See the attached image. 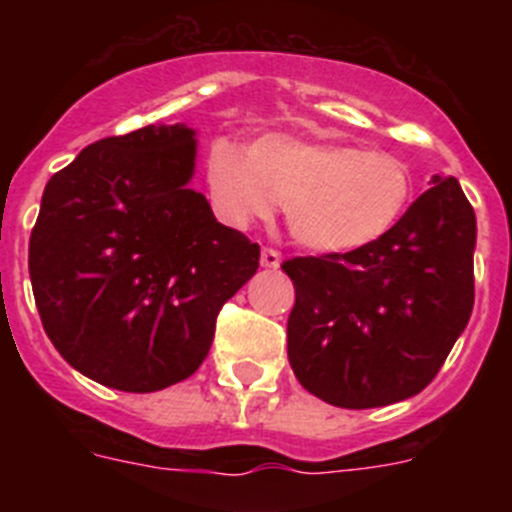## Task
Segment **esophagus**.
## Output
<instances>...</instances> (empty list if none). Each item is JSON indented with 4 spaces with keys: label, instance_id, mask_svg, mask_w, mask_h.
<instances>
[{
    "label": "esophagus",
    "instance_id": "34e87169",
    "mask_svg": "<svg viewBox=\"0 0 512 512\" xmlns=\"http://www.w3.org/2000/svg\"><path fill=\"white\" fill-rule=\"evenodd\" d=\"M261 266H266V269H279L282 266V253L274 251V248H264L261 251Z\"/></svg>",
    "mask_w": 512,
    "mask_h": 512
}]
</instances>
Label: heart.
<instances>
[{
  "label": "heart",
  "mask_w": 512,
  "mask_h": 512,
  "mask_svg": "<svg viewBox=\"0 0 512 512\" xmlns=\"http://www.w3.org/2000/svg\"><path fill=\"white\" fill-rule=\"evenodd\" d=\"M212 210L233 228L274 215L284 202L297 243L351 253L392 233L410 205L413 176L390 153L333 140L264 135L248 148L217 140L205 158Z\"/></svg>",
  "instance_id": "1"
}]
</instances>
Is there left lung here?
<instances>
[{
	"instance_id": "1",
	"label": "left lung",
	"mask_w": 512,
	"mask_h": 512,
	"mask_svg": "<svg viewBox=\"0 0 512 512\" xmlns=\"http://www.w3.org/2000/svg\"><path fill=\"white\" fill-rule=\"evenodd\" d=\"M474 246L459 182L433 174L382 241L284 261L295 284L287 356L302 387L351 410L425 390L472 315Z\"/></svg>"
}]
</instances>
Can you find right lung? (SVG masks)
<instances>
[{
    "label": "right lung",
    "mask_w": 512,
    "mask_h": 512,
    "mask_svg": "<svg viewBox=\"0 0 512 512\" xmlns=\"http://www.w3.org/2000/svg\"><path fill=\"white\" fill-rule=\"evenodd\" d=\"M197 133L146 125L87 146L45 184L30 235L43 328L76 372L122 392L192 377L259 246L189 187Z\"/></svg>",
    "instance_id": "1"
}]
</instances>
